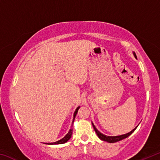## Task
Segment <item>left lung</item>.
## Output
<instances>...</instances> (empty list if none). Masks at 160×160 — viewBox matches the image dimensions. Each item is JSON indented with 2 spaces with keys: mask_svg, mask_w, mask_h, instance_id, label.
Segmentation results:
<instances>
[{
  "mask_svg": "<svg viewBox=\"0 0 160 160\" xmlns=\"http://www.w3.org/2000/svg\"><path fill=\"white\" fill-rule=\"evenodd\" d=\"M134 56H135V58H137L136 57V55H135V53H134ZM92 126H93V128H94V131H95V132H96V133H97V135H98V137L100 139H101L102 140H104V141H107V142H112V143H113V142H118V141H120V140H123V139H125V138H128L130 135H131L132 132H134V131L135 129H136V128H135L133 130H132V131H131V132H128V133H126V134H124V135H118V136H107V135H103L102 133H101V132H100L98 130H97L96 128H95V126H94V124L92 123Z\"/></svg>",
  "mask_w": 160,
  "mask_h": 160,
  "instance_id": "1",
  "label": "left lung"
}]
</instances>
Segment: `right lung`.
I'll list each match as a JSON object with an SVG mask.
<instances>
[{
	"label": "right lung",
	"mask_w": 160,
	"mask_h": 160,
	"mask_svg": "<svg viewBox=\"0 0 160 160\" xmlns=\"http://www.w3.org/2000/svg\"><path fill=\"white\" fill-rule=\"evenodd\" d=\"M79 108L80 107H78L77 108V109L75 110V113H74V116H73V121H72V122H73L74 121V119H75V116H76V114H77V113H78V109H79ZM72 129L71 128V129H70V131H69V132H68V133L66 136H65L63 138H62L61 140H58V141H57V142H53V143H47V144H48V145H57V144H63V143H65V142H66L70 138V137H71V135H72Z\"/></svg>",
	"instance_id": "right-lung-1"
}]
</instances>
